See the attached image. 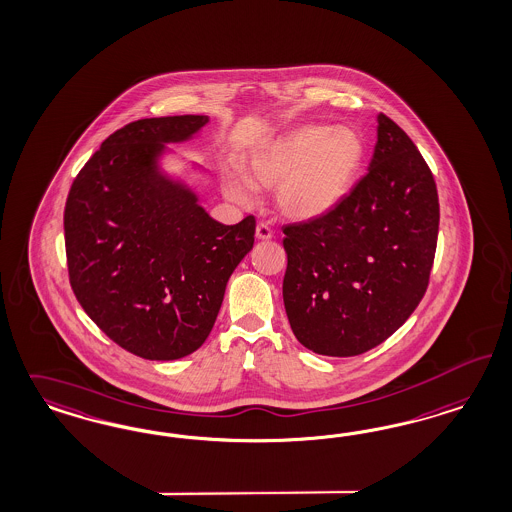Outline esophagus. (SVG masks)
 <instances>
[{"mask_svg":"<svg viewBox=\"0 0 512 512\" xmlns=\"http://www.w3.org/2000/svg\"><path fill=\"white\" fill-rule=\"evenodd\" d=\"M255 234H257L259 240H270V238H272V230H270V227L265 225V223H259V225H257Z\"/></svg>","mask_w":512,"mask_h":512,"instance_id":"esophagus-1","label":"esophagus"}]
</instances>
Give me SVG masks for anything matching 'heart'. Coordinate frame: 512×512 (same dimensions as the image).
<instances>
[{"mask_svg": "<svg viewBox=\"0 0 512 512\" xmlns=\"http://www.w3.org/2000/svg\"><path fill=\"white\" fill-rule=\"evenodd\" d=\"M365 160V141L350 126L304 124L259 145L247 176L234 174L225 193L251 204L257 187H276V206L293 221H316L352 193Z\"/></svg>", "mask_w": 512, "mask_h": 512, "instance_id": "obj_1", "label": "heart"}]
</instances>
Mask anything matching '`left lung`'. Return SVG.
<instances>
[{
    "mask_svg": "<svg viewBox=\"0 0 512 512\" xmlns=\"http://www.w3.org/2000/svg\"><path fill=\"white\" fill-rule=\"evenodd\" d=\"M369 172L336 210L283 227V304L300 344L352 357L420 304L437 249L439 196L416 145L384 113Z\"/></svg>",
    "mask_w": 512,
    "mask_h": 512,
    "instance_id": "8db88e82",
    "label": "left lung"
}]
</instances>
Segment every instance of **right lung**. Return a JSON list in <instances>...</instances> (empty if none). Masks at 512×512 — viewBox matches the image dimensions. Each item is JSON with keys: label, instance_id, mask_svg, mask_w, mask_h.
Listing matches in <instances>:
<instances>
[{"label": "right lung", "instance_id": "right-lung-1", "mask_svg": "<svg viewBox=\"0 0 512 512\" xmlns=\"http://www.w3.org/2000/svg\"><path fill=\"white\" fill-rule=\"evenodd\" d=\"M208 121L177 115L126 124L68 194L71 289L115 344L143 359H181L204 344L230 274L255 242L253 215L236 225L215 221L185 181L160 168L166 143L193 140Z\"/></svg>", "mask_w": 512, "mask_h": 512}]
</instances>
